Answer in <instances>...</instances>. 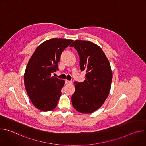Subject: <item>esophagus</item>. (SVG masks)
Masks as SVG:
<instances>
[{
	"mask_svg": "<svg viewBox=\"0 0 146 146\" xmlns=\"http://www.w3.org/2000/svg\"><path fill=\"white\" fill-rule=\"evenodd\" d=\"M65 82H66V84H72V81H69L68 80H66Z\"/></svg>",
	"mask_w": 146,
	"mask_h": 146,
	"instance_id": "1",
	"label": "esophagus"
}]
</instances>
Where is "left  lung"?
<instances>
[{"instance_id": "obj_1", "label": "left lung", "mask_w": 146, "mask_h": 146, "mask_svg": "<svg viewBox=\"0 0 146 146\" xmlns=\"http://www.w3.org/2000/svg\"><path fill=\"white\" fill-rule=\"evenodd\" d=\"M70 46L78 53L81 70L87 72L86 80L74 82L72 105L81 113H92L102 106L110 93L113 77L110 62L102 48L91 41L78 40Z\"/></svg>"}]
</instances>
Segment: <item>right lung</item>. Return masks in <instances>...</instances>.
Here are the masks:
<instances>
[{
	"mask_svg": "<svg viewBox=\"0 0 146 146\" xmlns=\"http://www.w3.org/2000/svg\"><path fill=\"white\" fill-rule=\"evenodd\" d=\"M73 40L51 38L40 44L29 60L24 73V85L33 105L49 111L57 106L65 80L51 74L58 70L62 52Z\"/></svg>",
	"mask_w": 146,
	"mask_h": 146,
	"instance_id": "1",
	"label": "right lung"
}]
</instances>
